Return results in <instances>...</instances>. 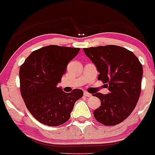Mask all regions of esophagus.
Returning a JSON list of instances; mask_svg holds the SVG:
<instances>
[{
  "mask_svg": "<svg viewBox=\"0 0 155 155\" xmlns=\"http://www.w3.org/2000/svg\"><path fill=\"white\" fill-rule=\"evenodd\" d=\"M83 95H84V96H86V97H92V94L89 93V92H87L86 91H84Z\"/></svg>",
  "mask_w": 155,
  "mask_h": 155,
  "instance_id": "1",
  "label": "esophagus"
}]
</instances>
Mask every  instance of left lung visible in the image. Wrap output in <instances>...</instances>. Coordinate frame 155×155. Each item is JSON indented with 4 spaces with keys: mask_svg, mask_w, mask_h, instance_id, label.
<instances>
[{
    "mask_svg": "<svg viewBox=\"0 0 155 155\" xmlns=\"http://www.w3.org/2000/svg\"><path fill=\"white\" fill-rule=\"evenodd\" d=\"M96 66L98 79L108 83L109 92H98L101 100L94 117L105 125H118L132 112L141 93L143 68L137 56L124 47L108 45L83 49Z\"/></svg>",
    "mask_w": 155,
    "mask_h": 155,
    "instance_id": "left-lung-1",
    "label": "left lung"
}]
</instances>
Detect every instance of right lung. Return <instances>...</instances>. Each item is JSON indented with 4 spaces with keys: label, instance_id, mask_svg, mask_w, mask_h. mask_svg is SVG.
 Masks as SVG:
<instances>
[{
    "label": "right lung",
    "instance_id": "1",
    "mask_svg": "<svg viewBox=\"0 0 155 155\" xmlns=\"http://www.w3.org/2000/svg\"><path fill=\"white\" fill-rule=\"evenodd\" d=\"M80 49L50 45L34 51L20 68L21 92L27 109L42 124L59 126L69 119L81 89L63 92L57 87L67 65Z\"/></svg>",
    "mask_w": 155,
    "mask_h": 155
}]
</instances>
